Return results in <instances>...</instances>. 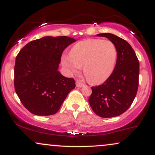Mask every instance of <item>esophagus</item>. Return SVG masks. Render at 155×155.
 Masks as SVG:
<instances>
[{"label": "esophagus", "mask_w": 155, "mask_h": 155, "mask_svg": "<svg viewBox=\"0 0 155 155\" xmlns=\"http://www.w3.org/2000/svg\"><path fill=\"white\" fill-rule=\"evenodd\" d=\"M76 85L77 87H83L84 86V84H83L81 81H76Z\"/></svg>", "instance_id": "esophagus-1"}]
</instances>
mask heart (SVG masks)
I'll return each mask as SVG.
<instances>
[{"label": "heart", "instance_id": "obj_1", "mask_svg": "<svg viewBox=\"0 0 155 155\" xmlns=\"http://www.w3.org/2000/svg\"><path fill=\"white\" fill-rule=\"evenodd\" d=\"M117 59L116 46L110 41L86 39L74 46L70 55L63 58L62 63L72 74L84 72L90 83L98 84L106 81L114 70Z\"/></svg>", "mask_w": 155, "mask_h": 155}]
</instances>
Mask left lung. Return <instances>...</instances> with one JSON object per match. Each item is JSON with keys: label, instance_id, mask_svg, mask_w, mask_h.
<instances>
[{"label": "left lung", "instance_id": "left-lung-1", "mask_svg": "<svg viewBox=\"0 0 155 155\" xmlns=\"http://www.w3.org/2000/svg\"><path fill=\"white\" fill-rule=\"evenodd\" d=\"M116 46L117 59L114 70L103 84L92 87L89 103L99 117L120 116L128 109L136 97L138 87L139 62L136 53L125 40L111 34L100 33Z\"/></svg>", "mask_w": 155, "mask_h": 155}]
</instances>
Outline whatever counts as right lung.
<instances>
[{"instance_id":"obj_1","label":"right lung","mask_w":155,"mask_h":155,"mask_svg":"<svg viewBox=\"0 0 155 155\" xmlns=\"http://www.w3.org/2000/svg\"><path fill=\"white\" fill-rule=\"evenodd\" d=\"M68 36H45L32 41L16 58L15 88L23 106L32 114H56L75 81L58 71L64 49L75 42Z\"/></svg>"}]
</instances>
